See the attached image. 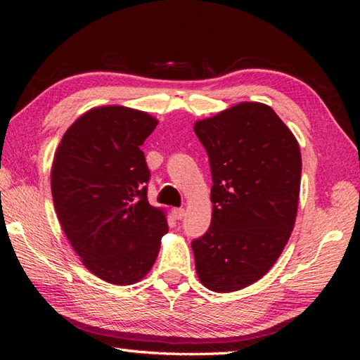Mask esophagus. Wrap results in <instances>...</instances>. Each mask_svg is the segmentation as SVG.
I'll return each mask as SVG.
<instances>
[{
	"instance_id": "1",
	"label": "esophagus",
	"mask_w": 360,
	"mask_h": 360,
	"mask_svg": "<svg viewBox=\"0 0 360 360\" xmlns=\"http://www.w3.org/2000/svg\"><path fill=\"white\" fill-rule=\"evenodd\" d=\"M172 215H173L174 219H182L186 217V210L184 209H173Z\"/></svg>"
}]
</instances>
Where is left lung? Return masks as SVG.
<instances>
[{
    "label": "left lung",
    "mask_w": 360,
    "mask_h": 360,
    "mask_svg": "<svg viewBox=\"0 0 360 360\" xmlns=\"http://www.w3.org/2000/svg\"><path fill=\"white\" fill-rule=\"evenodd\" d=\"M212 172V224L192 241L196 274L215 292L259 280L294 229L302 155L290 129L264 103L243 102L198 120Z\"/></svg>",
    "instance_id": "1"
}]
</instances>
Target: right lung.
I'll return each instance as SVG.
<instances>
[{
	"label": "right lung",
	"instance_id": "1",
	"mask_svg": "<svg viewBox=\"0 0 360 360\" xmlns=\"http://www.w3.org/2000/svg\"><path fill=\"white\" fill-rule=\"evenodd\" d=\"M156 125L143 111L98 106L66 129L53 156L51 190L66 238L83 266L112 285L143 278L168 232L164 210L147 200L141 150Z\"/></svg>",
	"mask_w": 360,
	"mask_h": 360
}]
</instances>
